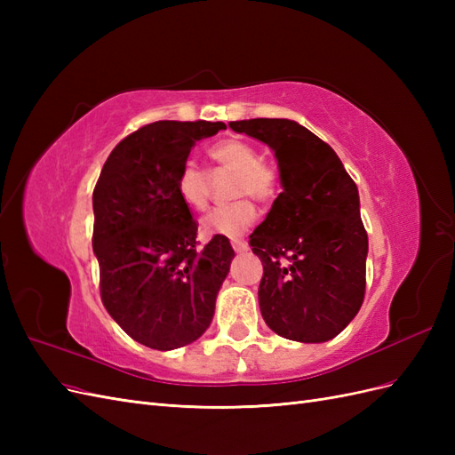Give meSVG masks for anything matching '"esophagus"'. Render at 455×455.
Returning a JSON list of instances; mask_svg holds the SVG:
<instances>
[{"label": "esophagus", "instance_id": "esophagus-1", "mask_svg": "<svg viewBox=\"0 0 455 455\" xmlns=\"http://www.w3.org/2000/svg\"><path fill=\"white\" fill-rule=\"evenodd\" d=\"M231 246H233V251H235L237 254H241V252H244L246 249H249V244H246L244 241H239V239L231 241Z\"/></svg>", "mask_w": 455, "mask_h": 455}]
</instances>
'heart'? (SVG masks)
Returning a JSON list of instances; mask_svg holds the SVG:
<instances>
[{
	"label": "heart",
	"instance_id": "heart-1",
	"mask_svg": "<svg viewBox=\"0 0 455 455\" xmlns=\"http://www.w3.org/2000/svg\"><path fill=\"white\" fill-rule=\"evenodd\" d=\"M209 157L220 169L235 172L231 196L239 197L229 204L216 206L203 218L201 228L206 235L237 237L252 226L258 216L256 204L246 198L267 203L279 194V174L269 163L261 161L258 149L239 139H226L209 148ZM176 194L191 211H204L211 197V178L194 161H184L176 174Z\"/></svg>",
	"mask_w": 455,
	"mask_h": 455
}]
</instances>
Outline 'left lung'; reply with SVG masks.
Masks as SVG:
<instances>
[{"label":"left lung","instance_id":"left-lung-1","mask_svg":"<svg viewBox=\"0 0 455 455\" xmlns=\"http://www.w3.org/2000/svg\"><path fill=\"white\" fill-rule=\"evenodd\" d=\"M229 127L267 144L279 164L283 194L251 235L264 266L261 316L286 339H332L364 299L368 235L359 189L336 151L296 121L244 119Z\"/></svg>","mask_w":455,"mask_h":455}]
</instances>
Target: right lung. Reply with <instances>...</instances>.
<instances>
[{
  "instance_id": "1",
  "label": "right lung",
  "mask_w": 455,
  "mask_h": 455,
  "mask_svg": "<svg viewBox=\"0 0 455 455\" xmlns=\"http://www.w3.org/2000/svg\"><path fill=\"white\" fill-rule=\"evenodd\" d=\"M222 129V121L149 123L114 148L92 191L102 304L146 347H184L212 323L235 252L222 235L197 249V224L174 182L196 142Z\"/></svg>"
}]
</instances>
